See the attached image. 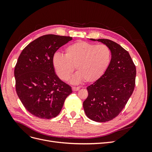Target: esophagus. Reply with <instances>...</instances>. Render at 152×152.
Listing matches in <instances>:
<instances>
[{
	"mask_svg": "<svg viewBox=\"0 0 152 152\" xmlns=\"http://www.w3.org/2000/svg\"><path fill=\"white\" fill-rule=\"evenodd\" d=\"M72 89L73 91H78V90H79V87L72 86Z\"/></svg>",
	"mask_w": 152,
	"mask_h": 152,
	"instance_id": "1",
	"label": "esophagus"
}]
</instances>
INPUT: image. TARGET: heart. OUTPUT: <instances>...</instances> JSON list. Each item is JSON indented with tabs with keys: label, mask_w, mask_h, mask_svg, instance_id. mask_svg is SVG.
Here are the masks:
<instances>
[{
	"label": "heart",
	"mask_w": 152,
	"mask_h": 152,
	"mask_svg": "<svg viewBox=\"0 0 152 152\" xmlns=\"http://www.w3.org/2000/svg\"><path fill=\"white\" fill-rule=\"evenodd\" d=\"M111 59L112 51L107 45L78 41L65 49V56L54 54L53 65L57 75L64 81L70 79L75 67L77 74L73 82L83 80L91 83L104 74Z\"/></svg>",
	"instance_id": "b5f03b06"
}]
</instances>
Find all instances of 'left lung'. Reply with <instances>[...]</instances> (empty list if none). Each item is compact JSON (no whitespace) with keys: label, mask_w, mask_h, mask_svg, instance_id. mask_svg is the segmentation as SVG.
Returning <instances> with one entry per match:
<instances>
[{"label":"left lung","mask_w":152,"mask_h":152,"mask_svg":"<svg viewBox=\"0 0 152 152\" xmlns=\"http://www.w3.org/2000/svg\"><path fill=\"white\" fill-rule=\"evenodd\" d=\"M111 49L112 59L104 74L87 87L88 96L83 103L87 117L99 122L112 120L125 107L135 87L136 69L129 54L109 39H93Z\"/></svg>","instance_id":"8db88e82"}]
</instances>
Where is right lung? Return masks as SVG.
Masks as SVG:
<instances>
[{
	"instance_id": "right-lung-1",
	"label": "right lung",
	"mask_w": 152,
	"mask_h": 152,
	"mask_svg": "<svg viewBox=\"0 0 152 152\" xmlns=\"http://www.w3.org/2000/svg\"><path fill=\"white\" fill-rule=\"evenodd\" d=\"M72 37L48 34L32 41L22 50L15 68L16 91L22 104L33 115L56 117L72 88L55 74L53 58Z\"/></svg>"
}]
</instances>
